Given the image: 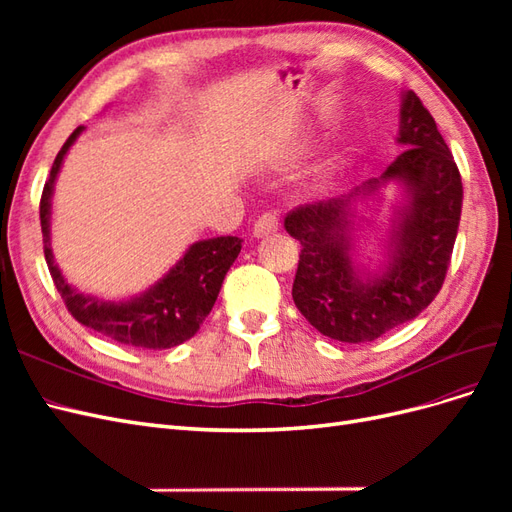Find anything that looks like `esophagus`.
Instances as JSON below:
<instances>
[{
  "mask_svg": "<svg viewBox=\"0 0 512 512\" xmlns=\"http://www.w3.org/2000/svg\"><path fill=\"white\" fill-rule=\"evenodd\" d=\"M277 228H280V220H277V215L265 213V215H260L254 224V237L256 239L269 237V235H273V232H277Z\"/></svg>",
  "mask_w": 512,
  "mask_h": 512,
  "instance_id": "esophagus-1",
  "label": "esophagus"
}]
</instances>
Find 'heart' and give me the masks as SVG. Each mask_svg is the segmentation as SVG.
<instances>
[{
	"label": "heart",
	"instance_id": "obj_1",
	"mask_svg": "<svg viewBox=\"0 0 512 512\" xmlns=\"http://www.w3.org/2000/svg\"><path fill=\"white\" fill-rule=\"evenodd\" d=\"M333 168H335V166H331V168L327 170V173H324V177H329V175H331V170H333Z\"/></svg>",
	"mask_w": 512,
	"mask_h": 512
}]
</instances>
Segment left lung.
<instances>
[{"label": "left lung", "instance_id": "1", "mask_svg": "<svg viewBox=\"0 0 512 512\" xmlns=\"http://www.w3.org/2000/svg\"><path fill=\"white\" fill-rule=\"evenodd\" d=\"M399 132L406 147L350 194L305 205L284 228L303 250L292 299L314 329L335 342L365 344L414 320L436 299L451 262L463 188L453 153L414 91L399 94ZM402 200L383 229V252L371 266L358 254V232L377 214L383 190Z\"/></svg>", "mask_w": 512, "mask_h": 512}]
</instances>
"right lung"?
Here are the masks:
<instances>
[{
  "mask_svg": "<svg viewBox=\"0 0 512 512\" xmlns=\"http://www.w3.org/2000/svg\"><path fill=\"white\" fill-rule=\"evenodd\" d=\"M83 130L76 128L57 153L40 200L44 258L61 299L81 324L123 346L162 350L188 342L218 299L224 277L241 252V239L213 237L192 243L156 284L128 299L104 301L72 286L51 250V207L59 170Z\"/></svg>",
  "mask_w": 512,
  "mask_h": 512,
  "instance_id": "add662e5",
  "label": "right lung"
}]
</instances>
